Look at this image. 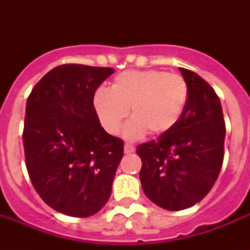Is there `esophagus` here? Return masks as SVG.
Wrapping results in <instances>:
<instances>
[{
	"instance_id": "esophagus-1",
	"label": "esophagus",
	"mask_w": 250,
	"mask_h": 250,
	"mask_svg": "<svg viewBox=\"0 0 250 250\" xmlns=\"http://www.w3.org/2000/svg\"><path fill=\"white\" fill-rule=\"evenodd\" d=\"M135 152V148H133L131 144H125V154H131V153Z\"/></svg>"
}]
</instances>
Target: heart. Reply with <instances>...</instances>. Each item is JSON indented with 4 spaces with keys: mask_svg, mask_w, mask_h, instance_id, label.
Returning <instances> with one entry per match:
<instances>
[{
    "mask_svg": "<svg viewBox=\"0 0 250 250\" xmlns=\"http://www.w3.org/2000/svg\"><path fill=\"white\" fill-rule=\"evenodd\" d=\"M189 88L179 74L162 70H128L115 76L111 88L96 90L93 105L106 132L117 135L125 117L132 122L125 137L136 139L148 132L161 136L174 128L184 114Z\"/></svg>",
    "mask_w": 250,
    "mask_h": 250,
    "instance_id": "heart-1",
    "label": "heart"
}]
</instances>
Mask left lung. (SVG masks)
Wrapping results in <instances>:
<instances>
[{"mask_svg":"<svg viewBox=\"0 0 250 250\" xmlns=\"http://www.w3.org/2000/svg\"><path fill=\"white\" fill-rule=\"evenodd\" d=\"M189 88L188 104L174 128L140 144V182L146 197L178 211L205 197L217 182L225 157L226 125L215 90L196 72L180 67Z\"/></svg>","mask_w":250,"mask_h":250,"instance_id":"8db88e82","label":"left lung"}]
</instances>
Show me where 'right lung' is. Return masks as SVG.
<instances>
[{
	"instance_id": "1",
	"label": "right lung",
	"mask_w": 250,
	"mask_h": 250,
	"mask_svg": "<svg viewBox=\"0 0 250 250\" xmlns=\"http://www.w3.org/2000/svg\"><path fill=\"white\" fill-rule=\"evenodd\" d=\"M113 72L61 64L27 100L23 145L29 179L45 204L66 215L90 217L111 194L123 141L102 128L93 97Z\"/></svg>"
}]
</instances>
